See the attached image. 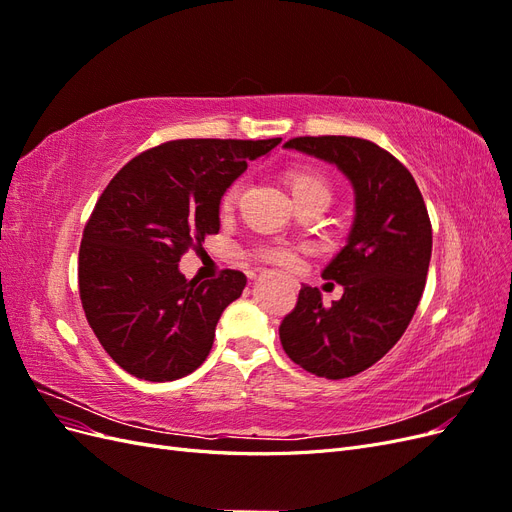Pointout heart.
<instances>
[{"label": "heart", "mask_w": 512, "mask_h": 512, "mask_svg": "<svg viewBox=\"0 0 512 512\" xmlns=\"http://www.w3.org/2000/svg\"><path fill=\"white\" fill-rule=\"evenodd\" d=\"M286 183L288 190L294 198V203L299 207H307V205H324L327 207L331 203V185L329 181L324 179L316 170H307V168H299V170H290L286 175ZM243 192V181H235L230 188L224 192L222 200H220V209L226 213L239 200ZM305 250L303 247H294V245H286V243H267L260 245L256 250V258H260L262 262H269V265H277L284 269H297L301 265V254Z\"/></svg>", "instance_id": "b5f03b06"}]
</instances>
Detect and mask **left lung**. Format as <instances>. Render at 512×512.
Masks as SVG:
<instances>
[{"mask_svg":"<svg viewBox=\"0 0 512 512\" xmlns=\"http://www.w3.org/2000/svg\"><path fill=\"white\" fill-rule=\"evenodd\" d=\"M335 166L354 192L346 245L322 271L344 286L322 303L303 284L280 327L290 359L329 380L350 378L380 361L404 335L425 288L431 224L410 170L376 143L356 136H301L284 145Z\"/></svg>","mask_w":512,"mask_h":512,"instance_id":"left-lung-1","label":"left lung"}]
</instances>
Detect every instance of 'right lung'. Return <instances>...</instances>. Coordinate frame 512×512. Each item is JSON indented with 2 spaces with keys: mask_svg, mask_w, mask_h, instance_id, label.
Wrapping results in <instances>:
<instances>
[{
  "mask_svg": "<svg viewBox=\"0 0 512 512\" xmlns=\"http://www.w3.org/2000/svg\"><path fill=\"white\" fill-rule=\"evenodd\" d=\"M282 138H185L153 147L106 185L83 230L79 288L89 327L128 374L168 382L205 363L241 271L185 280L181 254L220 230V200Z\"/></svg>",
  "mask_w": 512,
  "mask_h": 512,
  "instance_id": "right-lung-1",
  "label": "right lung"
}]
</instances>
